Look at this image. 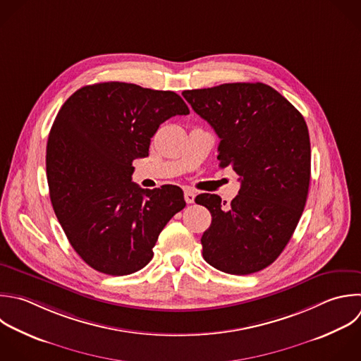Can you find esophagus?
I'll list each match as a JSON object with an SVG mask.
<instances>
[{
    "instance_id": "esophagus-1",
    "label": "esophagus",
    "mask_w": 361,
    "mask_h": 361,
    "mask_svg": "<svg viewBox=\"0 0 361 361\" xmlns=\"http://www.w3.org/2000/svg\"><path fill=\"white\" fill-rule=\"evenodd\" d=\"M195 192L193 190H185V200H186V203H193L195 202Z\"/></svg>"
}]
</instances>
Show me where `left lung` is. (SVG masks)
<instances>
[{"mask_svg": "<svg viewBox=\"0 0 361 361\" xmlns=\"http://www.w3.org/2000/svg\"><path fill=\"white\" fill-rule=\"evenodd\" d=\"M185 100L220 138V166L240 176L228 207L202 193L212 224L202 235L203 258L233 275L272 264L302 216L310 180V141L302 114L264 83H226L185 90Z\"/></svg>", "mask_w": 361, "mask_h": 361, "instance_id": "8db88e82", "label": "left lung"}]
</instances>
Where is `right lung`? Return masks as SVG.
Here are the masks:
<instances>
[{
  "label": "right lung",
  "mask_w": 361,
  "mask_h": 361,
  "mask_svg": "<svg viewBox=\"0 0 361 361\" xmlns=\"http://www.w3.org/2000/svg\"><path fill=\"white\" fill-rule=\"evenodd\" d=\"M173 92L106 82L75 92L59 110L47 147V175L56 217L75 251L99 272L144 268L166 223L186 203L180 188L142 189L133 161L173 116H186Z\"/></svg>",
  "instance_id": "obj_1"
}]
</instances>
